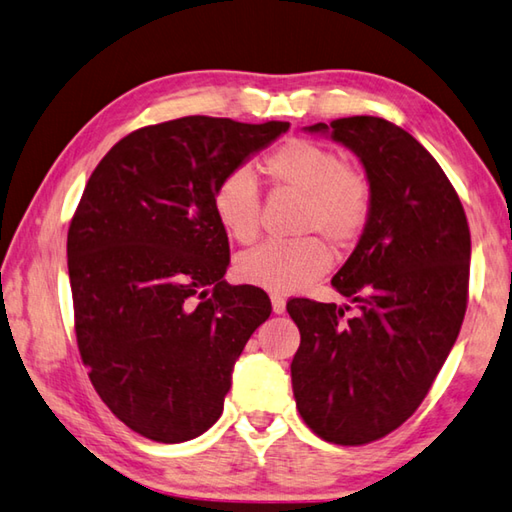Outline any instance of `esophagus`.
<instances>
[{
    "instance_id": "1",
    "label": "esophagus",
    "mask_w": 512,
    "mask_h": 512,
    "mask_svg": "<svg viewBox=\"0 0 512 512\" xmlns=\"http://www.w3.org/2000/svg\"><path fill=\"white\" fill-rule=\"evenodd\" d=\"M271 304H273V311H275V313H284L286 300H284L282 295H271Z\"/></svg>"
}]
</instances>
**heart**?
<instances>
[{"instance_id": "obj_1", "label": "heart", "mask_w": 512, "mask_h": 512, "mask_svg": "<svg viewBox=\"0 0 512 512\" xmlns=\"http://www.w3.org/2000/svg\"><path fill=\"white\" fill-rule=\"evenodd\" d=\"M264 174L275 188L304 197L302 232H318L336 250L356 246L369 226L374 194L365 172L345 163V156L309 138H291L264 159ZM217 221L239 244H253L262 226V192L255 174L239 167L228 172L212 192ZM331 250L320 237L271 241L237 259L241 282L268 293H297L331 266Z\"/></svg>"}]
</instances>
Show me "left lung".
I'll list each match as a JSON object with an SVG mask.
<instances>
[{
    "label": "left lung",
    "mask_w": 512,
    "mask_h": 512,
    "mask_svg": "<svg viewBox=\"0 0 512 512\" xmlns=\"http://www.w3.org/2000/svg\"><path fill=\"white\" fill-rule=\"evenodd\" d=\"M331 132L365 165L369 226L333 288L358 304L288 300L300 329L291 362L297 412L320 439L365 445L401 427L430 392L468 306L470 228L434 156L389 120L351 116Z\"/></svg>",
    "instance_id": "8db88e82"
}]
</instances>
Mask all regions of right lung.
<instances>
[{"label": "right lung", "mask_w": 512, "mask_h": 512, "mask_svg": "<svg viewBox=\"0 0 512 512\" xmlns=\"http://www.w3.org/2000/svg\"><path fill=\"white\" fill-rule=\"evenodd\" d=\"M286 129L167 120L120 138L89 176L67 235L78 351L102 403L145 439L206 432L273 311L262 288L224 282L230 246L212 192Z\"/></svg>", "instance_id": "1"}]
</instances>
